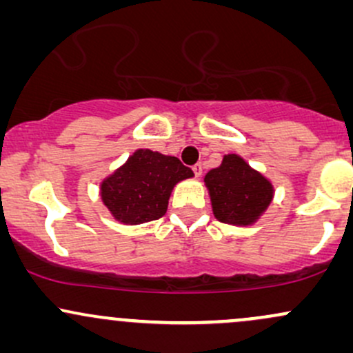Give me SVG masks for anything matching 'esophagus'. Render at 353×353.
<instances>
[{"instance_id":"esophagus-1","label":"esophagus","mask_w":353,"mask_h":353,"mask_svg":"<svg viewBox=\"0 0 353 353\" xmlns=\"http://www.w3.org/2000/svg\"><path fill=\"white\" fill-rule=\"evenodd\" d=\"M192 171H194V174H196L197 177H201L202 176V165L201 164H194L192 165Z\"/></svg>"}]
</instances>
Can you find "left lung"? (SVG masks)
Returning a JSON list of instances; mask_svg holds the SVG:
<instances>
[{"label":"left lung","instance_id":"left-lung-1","mask_svg":"<svg viewBox=\"0 0 353 353\" xmlns=\"http://www.w3.org/2000/svg\"><path fill=\"white\" fill-rule=\"evenodd\" d=\"M212 212L217 221L232 225H252L272 202L274 188L237 154L224 156L219 168L204 177Z\"/></svg>","mask_w":353,"mask_h":353}]
</instances>
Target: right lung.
Segmentation results:
<instances>
[{
  "instance_id": "1",
  "label": "right lung",
  "mask_w": 353,
  "mask_h": 353,
  "mask_svg": "<svg viewBox=\"0 0 353 353\" xmlns=\"http://www.w3.org/2000/svg\"><path fill=\"white\" fill-rule=\"evenodd\" d=\"M192 176L177 157L137 149L101 182V199L116 221L125 225L144 224L163 217L174 185Z\"/></svg>"
}]
</instances>
